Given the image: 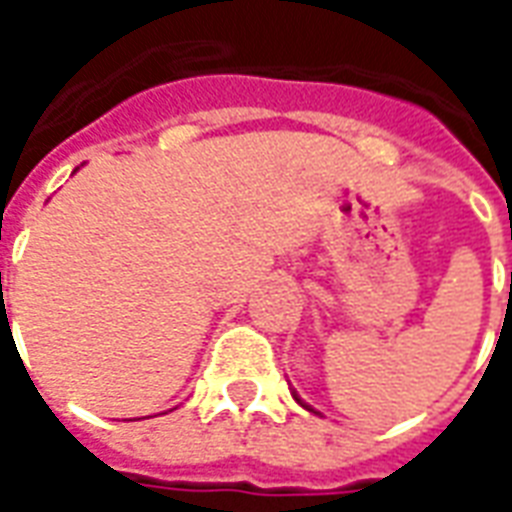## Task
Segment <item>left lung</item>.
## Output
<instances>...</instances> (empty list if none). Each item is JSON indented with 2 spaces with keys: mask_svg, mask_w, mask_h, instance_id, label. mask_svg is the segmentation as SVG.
Listing matches in <instances>:
<instances>
[{
  "mask_svg": "<svg viewBox=\"0 0 512 512\" xmlns=\"http://www.w3.org/2000/svg\"><path fill=\"white\" fill-rule=\"evenodd\" d=\"M293 397H296V400H299V403H301V406H304V408H307V411H312V414H318V411H315V408H310V406H307V403H304V400H301V397H299V395H293Z\"/></svg>",
  "mask_w": 512,
  "mask_h": 512,
  "instance_id": "obj_1",
  "label": "left lung"
}]
</instances>
